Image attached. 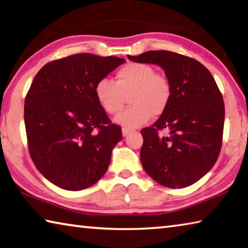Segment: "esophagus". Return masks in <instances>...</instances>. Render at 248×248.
Here are the masks:
<instances>
[{
	"label": "esophagus",
	"instance_id": "obj_1",
	"mask_svg": "<svg viewBox=\"0 0 248 248\" xmlns=\"http://www.w3.org/2000/svg\"><path fill=\"white\" fill-rule=\"evenodd\" d=\"M130 132V129L129 128H127V127H124L123 128V136L124 137H125V136H127V134Z\"/></svg>",
	"mask_w": 248,
	"mask_h": 248
}]
</instances>
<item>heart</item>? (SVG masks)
I'll return each mask as SVG.
<instances>
[{"label":"heart","mask_w":248,"mask_h":248,"mask_svg":"<svg viewBox=\"0 0 248 248\" xmlns=\"http://www.w3.org/2000/svg\"><path fill=\"white\" fill-rule=\"evenodd\" d=\"M96 99L108 115H117L124 107V94L132 105L117 117L119 124L137 128L148 123L151 115L161 116L169 107L173 86L170 78L155 72L154 66L131 62L116 72V81L102 78L95 85Z\"/></svg>","instance_id":"b5f03b06"}]
</instances>
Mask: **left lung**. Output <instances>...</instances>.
Wrapping results in <instances>:
<instances>
[{
  "mask_svg": "<svg viewBox=\"0 0 248 248\" xmlns=\"http://www.w3.org/2000/svg\"><path fill=\"white\" fill-rule=\"evenodd\" d=\"M128 58L162 66L173 86L166 110L152 125L141 130L142 166L163 186H190L219 157L224 127V103L219 87L210 71L190 57L151 50ZM163 129L167 135L160 133Z\"/></svg>",
  "mask_w": 248,
  "mask_h": 248,
  "instance_id": "8db88e82",
  "label": "left lung"
}]
</instances>
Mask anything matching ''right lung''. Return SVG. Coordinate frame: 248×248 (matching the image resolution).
<instances>
[{"label": "right lung", "mask_w": 248, "mask_h": 248, "mask_svg": "<svg viewBox=\"0 0 248 248\" xmlns=\"http://www.w3.org/2000/svg\"><path fill=\"white\" fill-rule=\"evenodd\" d=\"M124 59L77 53L39 70L24 106L28 151L44 177L65 190H82L103 177L123 139L95 96V85Z\"/></svg>", "instance_id": "1"}]
</instances>
